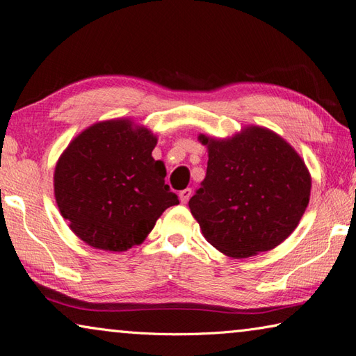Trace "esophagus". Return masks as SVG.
<instances>
[{
    "label": "esophagus",
    "instance_id": "1",
    "mask_svg": "<svg viewBox=\"0 0 356 356\" xmlns=\"http://www.w3.org/2000/svg\"><path fill=\"white\" fill-rule=\"evenodd\" d=\"M191 195H193V190H191V188H186V190L179 193V199H180V202H182V203H186L188 200H190Z\"/></svg>",
    "mask_w": 356,
    "mask_h": 356
}]
</instances>
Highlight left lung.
<instances>
[{
  "instance_id": "1",
  "label": "left lung",
  "mask_w": 356,
  "mask_h": 356,
  "mask_svg": "<svg viewBox=\"0 0 356 356\" xmlns=\"http://www.w3.org/2000/svg\"><path fill=\"white\" fill-rule=\"evenodd\" d=\"M200 140L208 145L207 177L188 205L209 243L246 259L289 237L311 195V176L289 143L260 127Z\"/></svg>"
}]
</instances>
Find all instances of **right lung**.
Instances as JSON below:
<instances>
[{
  "label": "right lung",
  "instance_id": "add662e5",
  "mask_svg": "<svg viewBox=\"0 0 356 356\" xmlns=\"http://www.w3.org/2000/svg\"><path fill=\"white\" fill-rule=\"evenodd\" d=\"M156 136L127 119L95 124L59 157L55 197L72 231L87 245L120 252L142 243L179 197L151 151Z\"/></svg>",
  "mask_w": 356,
  "mask_h": 356
}]
</instances>
